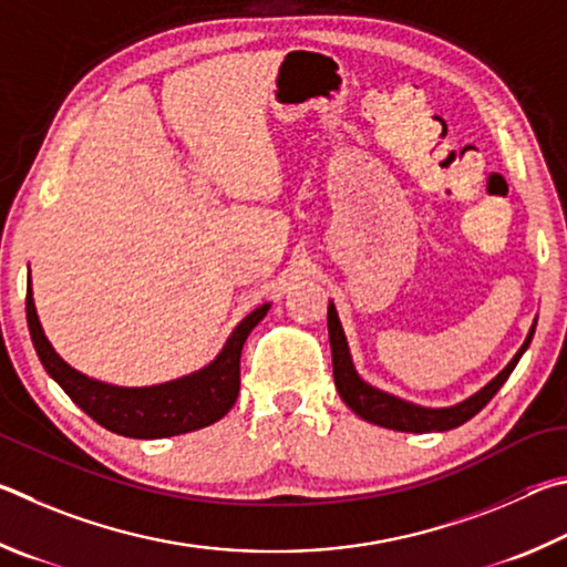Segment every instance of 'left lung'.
<instances>
[{
	"mask_svg": "<svg viewBox=\"0 0 567 567\" xmlns=\"http://www.w3.org/2000/svg\"><path fill=\"white\" fill-rule=\"evenodd\" d=\"M533 333H535V326L530 329L528 339H525V343L520 346V351L513 355V361L505 365V369L495 375V379L485 385L483 391L471 395L468 401L453 405V409H421V405L405 403L401 399H395V395L373 389V385L359 379V373H355V369H353L349 343H346L339 316H336L333 303L329 306V339H331V353H333V381H336V389H339V393H341L343 403L349 405L355 415H361L363 421L383 425V429H391V431H403V433L451 431V429H458V425H463L465 421H471L473 415L478 413L495 393H498L501 385L508 381V375L513 373L515 363L520 361V355L530 346Z\"/></svg>",
	"mask_w": 567,
	"mask_h": 567,
	"instance_id": "8db88e82",
	"label": "left lung"
}]
</instances>
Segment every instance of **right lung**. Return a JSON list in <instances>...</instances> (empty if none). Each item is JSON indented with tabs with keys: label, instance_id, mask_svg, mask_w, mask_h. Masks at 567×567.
Wrapping results in <instances>:
<instances>
[{
	"label": "right lung",
	"instance_id": "obj_1",
	"mask_svg": "<svg viewBox=\"0 0 567 567\" xmlns=\"http://www.w3.org/2000/svg\"><path fill=\"white\" fill-rule=\"evenodd\" d=\"M268 303L258 306L236 326L218 359L204 371L152 389H118L94 379H86L72 365L59 359L52 343L39 326L32 286L27 293V321L34 349L47 373L62 385L64 393L106 431L126 435V439H166V435L192 433L231 411L238 389H241V349L264 319Z\"/></svg>",
	"mask_w": 567,
	"mask_h": 567
}]
</instances>
